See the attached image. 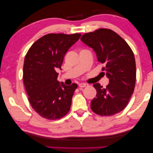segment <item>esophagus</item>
<instances>
[{"label": "esophagus", "mask_w": 153, "mask_h": 153, "mask_svg": "<svg viewBox=\"0 0 153 153\" xmlns=\"http://www.w3.org/2000/svg\"><path fill=\"white\" fill-rule=\"evenodd\" d=\"M88 85L87 83H79V88H85V87H86V86H88Z\"/></svg>", "instance_id": "1"}]
</instances>
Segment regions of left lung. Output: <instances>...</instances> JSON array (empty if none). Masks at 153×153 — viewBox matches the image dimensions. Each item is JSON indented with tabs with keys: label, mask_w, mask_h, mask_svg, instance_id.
<instances>
[{
	"label": "left lung",
	"mask_w": 153,
	"mask_h": 153,
	"mask_svg": "<svg viewBox=\"0 0 153 153\" xmlns=\"http://www.w3.org/2000/svg\"><path fill=\"white\" fill-rule=\"evenodd\" d=\"M81 40L95 51L109 79L106 88L99 83L93 84L97 95L91 101V109L100 116L118 114L126 107L134 90L137 71L132 50L111 29L100 28L85 33Z\"/></svg>",
	"instance_id": "8db88e82"
}]
</instances>
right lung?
Segmentation results:
<instances>
[{"label": "right lung", "instance_id": "add662e5", "mask_svg": "<svg viewBox=\"0 0 153 153\" xmlns=\"http://www.w3.org/2000/svg\"><path fill=\"white\" fill-rule=\"evenodd\" d=\"M81 34L49 33L37 39L24 59L23 80L28 101L35 111L49 120L60 119L69 112L77 84L65 85L57 80L68 49Z\"/></svg>", "mask_w": 153, "mask_h": 153}]
</instances>
